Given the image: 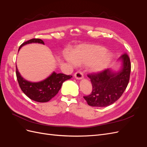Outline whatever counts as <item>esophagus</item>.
<instances>
[{
    "instance_id": "obj_1",
    "label": "esophagus",
    "mask_w": 147,
    "mask_h": 147,
    "mask_svg": "<svg viewBox=\"0 0 147 147\" xmlns=\"http://www.w3.org/2000/svg\"><path fill=\"white\" fill-rule=\"evenodd\" d=\"M74 77L77 80H82L83 78V75L81 72L78 71V72H77L74 74Z\"/></svg>"
}]
</instances>
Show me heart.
Instances as JSON below:
<instances>
[{
    "mask_svg": "<svg viewBox=\"0 0 147 147\" xmlns=\"http://www.w3.org/2000/svg\"><path fill=\"white\" fill-rule=\"evenodd\" d=\"M99 45H82L75 49L71 54L65 53L64 57L72 65H87L91 72L100 73L105 70L113 59L112 53Z\"/></svg>",
    "mask_w": 147,
    "mask_h": 147,
    "instance_id": "heart-1",
    "label": "heart"
}]
</instances>
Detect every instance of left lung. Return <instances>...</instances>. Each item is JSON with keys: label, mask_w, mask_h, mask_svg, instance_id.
Wrapping results in <instances>:
<instances>
[{"label": "left lung", "mask_w": 147, "mask_h": 147, "mask_svg": "<svg viewBox=\"0 0 147 147\" xmlns=\"http://www.w3.org/2000/svg\"><path fill=\"white\" fill-rule=\"evenodd\" d=\"M118 60L121 64L117 71L108 69L100 73L88 75L92 91L90 95L83 97L89 105L104 107L112 105L125 91L130 77V59L127 54H124Z\"/></svg>", "instance_id": "left-lung-1"}]
</instances>
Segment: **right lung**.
<instances>
[{
    "instance_id": "1",
    "label": "right lung",
    "mask_w": 147,
    "mask_h": 147,
    "mask_svg": "<svg viewBox=\"0 0 147 147\" xmlns=\"http://www.w3.org/2000/svg\"><path fill=\"white\" fill-rule=\"evenodd\" d=\"M32 43H42L44 45V42L41 39L32 38L22 44L18 49V51L23 46ZM16 74L21 90L29 98L38 102H47L51 100L57 94L63 82L72 77V75H66L53 72L50 76L42 81L31 82L26 80L21 76L16 65Z\"/></svg>"
}]
</instances>
